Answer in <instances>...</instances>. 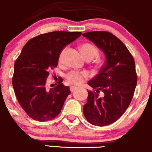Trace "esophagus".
Listing matches in <instances>:
<instances>
[{
	"label": "esophagus",
	"instance_id": "34e87169",
	"mask_svg": "<svg viewBox=\"0 0 152 152\" xmlns=\"http://www.w3.org/2000/svg\"><path fill=\"white\" fill-rule=\"evenodd\" d=\"M77 89V88L75 87H70V91L71 92H73V91H75Z\"/></svg>",
	"mask_w": 152,
	"mask_h": 152
}]
</instances>
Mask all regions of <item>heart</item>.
I'll use <instances>...</instances> for the list:
<instances>
[{"label":"heart","instance_id":"obj_1","mask_svg":"<svg viewBox=\"0 0 152 152\" xmlns=\"http://www.w3.org/2000/svg\"><path fill=\"white\" fill-rule=\"evenodd\" d=\"M66 48L62 50L59 55V61L61 62L63 59V56L65 55ZM80 50L82 55L85 58L93 59L98 55V50L94 46L91 44H83L80 46ZM89 77V73L85 71L83 72H77V71H71L66 75V79L68 83L74 85H80L85 80Z\"/></svg>","mask_w":152,"mask_h":152}]
</instances>
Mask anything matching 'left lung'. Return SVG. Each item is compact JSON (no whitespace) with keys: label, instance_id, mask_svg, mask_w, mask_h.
Returning a JSON list of instances; mask_svg holds the SVG:
<instances>
[{"label":"left lung","instance_id":"obj_1","mask_svg":"<svg viewBox=\"0 0 152 152\" xmlns=\"http://www.w3.org/2000/svg\"><path fill=\"white\" fill-rule=\"evenodd\" d=\"M82 35L102 50L106 58L99 74L88 82L95 91H88L84 115L91 124L106 126L118 120L132 101L137 82L135 63L125 44L113 34L96 31Z\"/></svg>","mask_w":152,"mask_h":152}]
</instances>
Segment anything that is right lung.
<instances>
[{
    "label": "right lung",
    "instance_id": "1",
    "mask_svg": "<svg viewBox=\"0 0 152 152\" xmlns=\"http://www.w3.org/2000/svg\"><path fill=\"white\" fill-rule=\"evenodd\" d=\"M79 31H57L28 41L14 65L12 83L19 104L35 121H50L61 113L70 87L62 83L48 89L49 72L58 66L59 55L67 45L81 36Z\"/></svg>",
    "mask_w": 152,
    "mask_h": 152
}]
</instances>
